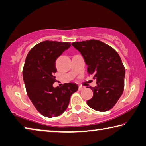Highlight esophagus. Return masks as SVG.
<instances>
[{"instance_id":"esophagus-1","label":"esophagus","mask_w":146,"mask_h":146,"mask_svg":"<svg viewBox=\"0 0 146 146\" xmlns=\"http://www.w3.org/2000/svg\"><path fill=\"white\" fill-rule=\"evenodd\" d=\"M85 89V87H83V86H79V90H82Z\"/></svg>"}]
</instances>
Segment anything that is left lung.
Segmentation results:
<instances>
[{
    "mask_svg": "<svg viewBox=\"0 0 146 146\" xmlns=\"http://www.w3.org/2000/svg\"><path fill=\"white\" fill-rule=\"evenodd\" d=\"M72 45L82 54L89 74L96 80L97 85L91 87L93 96L87 105L97 111L111 109L124 89L125 70L120 56L111 46L98 40L75 42Z\"/></svg>",
    "mask_w": 146,
    "mask_h": 146,
    "instance_id": "left-lung-1",
    "label": "left lung"
}]
</instances>
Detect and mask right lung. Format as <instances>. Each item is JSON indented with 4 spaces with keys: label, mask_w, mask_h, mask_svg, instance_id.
<instances>
[{
    "label": "right lung",
    "mask_w": 146,
    "mask_h": 146,
    "mask_svg": "<svg viewBox=\"0 0 146 146\" xmlns=\"http://www.w3.org/2000/svg\"><path fill=\"white\" fill-rule=\"evenodd\" d=\"M70 42L45 40L33 46L26 56L23 76L27 94L39 113L48 118L63 114L71 95L78 90L74 83L54 88L56 61Z\"/></svg>",
    "instance_id": "1"
}]
</instances>
